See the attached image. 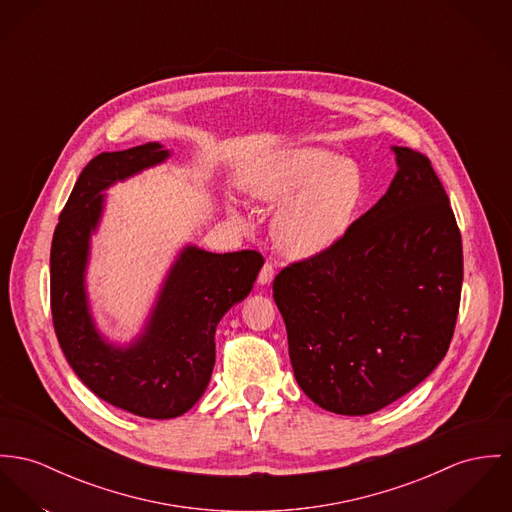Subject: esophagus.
Here are the masks:
<instances>
[{
  "mask_svg": "<svg viewBox=\"0 0 512 512\" xmlns=\"http://www.w3.org/2000/svg\"><path fill=\"white\" fill-rule=\"evenodd\" d=\"M273 278H275V267H273L271 263H265V265H263V269H261V273H259L257 282H259L261 286H267V284H271V282H273Z\"/></svg>",
  "mask_w": 512,
  "mask_h": 512,
  "instance_id": "34e87169",
  "label": "esophagus"
}]
</instances>
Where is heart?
I'll use <instances>...</instances> for the list:
<instances>
[{
  "label": "heart",
  "mask_w": 512,
  "mask_h": 512,
  "mask_svg": "<svg viewBox=\"0 0 512 512\" xmlns=\"http://www.w3.org/2000/svg\"><path fill=\"white\" fill-rule=\"evenodd\" d=\"M245 189L253 200L283 204L273 222L276 243L288 257L310 259L349 232L362 198V175L333 152L294 148L259 159ZM228 212L245 224L236 204Z\"/></svg>",
  "instance_id": "heart-1"
}]
</instances>
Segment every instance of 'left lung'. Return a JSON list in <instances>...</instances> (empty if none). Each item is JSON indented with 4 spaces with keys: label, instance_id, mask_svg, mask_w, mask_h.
<instances>
[{
    "label": "left lung",
    "instance_id": "left-lung-1",
    "mask_svg": "<svg viewBox=\"0 0 512 512\" xmlns=\"http://www.w3.org/2000/svg\"><path fill=\"white\" fill-rule=\"evenodd\" d=\"M386 195L331 249L273 282L294 376L319 407L368 415L419 386L450 347L462 236L423 154L392 146Z\"/></svg>",
    "mask_w": 512,
    "mask_h": 512
}]
</instances>
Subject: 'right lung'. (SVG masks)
Masks as SVG:
<instances>
[{"mask_svg": "<svg viewBox=\"0 0 512 512\" xmlns=\"http://www.w3.org/2000/svg\"><path fill=\"white\" fill-rule=\"evenodd\" d=\"M169 156L159 142H148L91 159L60 214L50 249L52 321L70 366L97 397L146 419L179 417L202 397L216 362V327L247 298L265 263L257 251L222 255L185 245L132 343H111L97 329L85 271L105 210L103 191Z\"/></svg>", "mask_w": 512, "mask_h": 512, "instance_id": "right-lung-1", "label": "right lung"}]
</instances>
